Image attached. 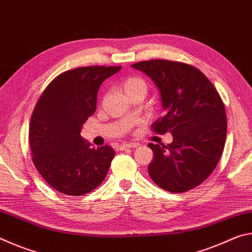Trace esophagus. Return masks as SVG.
Masks as SVG:
<instances>
[{
  "label": "esophagus",
  "instance_id": "esophagus-1",
  "mask_svg": "<svg viewBox=\"0 0 252 252\" xmlns=\"http://www.w3.org/2000/svg\"><path fill=\"white\" fill-rule=\"evenodd\" d=\"M139 144L138 143H123L119 146V150H126V149H129V148H135L138 147Z\"/></svg>",
  "mask_w": 252,
  "mask_h": 252
}]
</instances>
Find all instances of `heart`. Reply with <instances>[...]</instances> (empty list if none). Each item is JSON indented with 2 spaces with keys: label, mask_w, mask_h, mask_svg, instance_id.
Wrapping results in <instances>:
<instances>
[{
  "label": "heart",
  "mask_w": 252,
  "mask_h": 252,
  "mask_svg": "<svg viewBox=\"0 0 252 252\" xmlns=\"http://www.w3.org/2000/svg\"><path fill=\"white\" fill-rule=\"evenodd\" d=\"M122 88L127 96L136 94V93H141V94L146 95L148 92V84L140 76H131V78H127L126 80L123 81Z\"/></svg>",
  "instance_id": "obj_1"
}]
</instances>
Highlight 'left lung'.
Listing matches in <instances>:
<instances>
[{"label":"left lung","instance_id":"1","mask_svg":"<svg viewBox=\"0 0 252 252\" xmlns=\"http://www.w3.org/2000/svg\"><path fill=\"white\" fill-rule=\"evenodd\" d=\"M132 67L150 76L160 90L164 114L152 123V131L173 136L168 146L148 144L153 151L149 174L165 191L187 192L210 176L222 156L227 136L223 102L193 65L159 59Z\"/></svg>","mask_w":252,"mask_h":252}]
</instances>
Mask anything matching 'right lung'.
Wrapping results in <instances>:
<instances>
[{"instance_id": "add662e5", "label": "right lung", "mask_w": 252, "mask_h": 252, "mask_svg": "<svg viewBox=\"0 0 252 252\" xmlns=\"http://www.w3.org/2000/svg\"><path fill=\"white\" fill-rule=\"evenodd\" d=\"M120 70L91 65L65 71L51 81L36 102L29 129L32 161L59 192L82 195L104 180L116 152L106 144L92 148L80 133L95 112L100 85Z\"/></svg>"}]
</instances>
